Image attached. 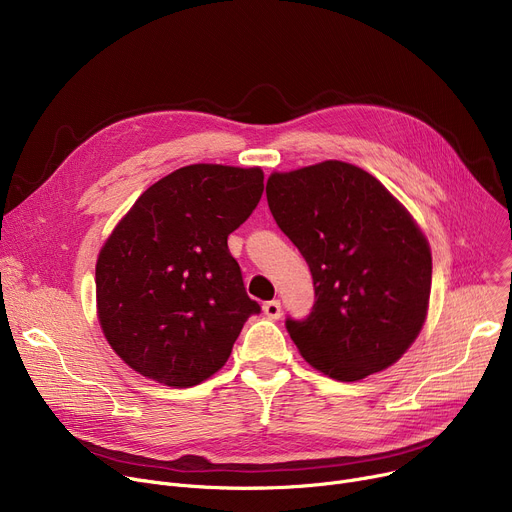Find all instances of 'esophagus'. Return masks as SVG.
Masks as SVG:
<instances>
[{
    "mask_svg": "<svg viewBox=\"0 0 512 512\" xmlns=\"http://www.w3.org/2000/svg\"><path fill=\"white\" fill-rule=\"evenodd\" d=\"M263 313L269 317V319H280L282 317V304L280 300H269L263 304Z\"/></svg>",
    "mask_w": 512,
    "mask_h": 512,
    "instance_id": "34e87169",
    "label": "esophagus"
}]
</instances>
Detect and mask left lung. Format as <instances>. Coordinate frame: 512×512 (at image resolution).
Masks as SVG:
<instances>
[{"mask_svg": "<svg viewBox=\"0 0 512 512\" xmlns=\"http://www.w3.org/2000/svg\"><path fill=\"white\" fill-rule=\"evenodd\" d=\"M265 193L313 274L309 317L286 319L302 358L346 383L397 362L426 321L432 284L430 247L410 212L339 160L274 173Z\"/></svg>", "mask_w": 512, "mask_h": 512, "instance_id": "1", "label": "left lung"}]
</instances>
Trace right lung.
<instances>
[{
    "label": "right lung",
    "instance_id": "add662e5",
    "mask_svg": "<svg viewBox=\"0 0 512 512\" xmlns=\"http://www.w3.org/2000/svg\"><path fill=\"white\" fill-rule=\"evenodd\" d=\"M261 168L191 164L148 187L96 261L107 342L135 372L183 389L218 372L251 315L228 234L257 208Z\"/></svg>",
    "mask_w": 512,
    "mask_h": 512
}]
</instances>
